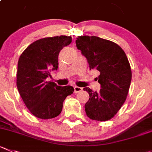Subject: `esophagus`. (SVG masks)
Segmentation results:
<instances>
[{
	"label": "esophagus",
	"instance_id": "34e87169",
	"mask_svg": "<svg viewBox=\"0 0 152 152\" xmlns=\"http://www.w3.org/2000/svg\"><path fill=\"white\" fill-rule=\"evenodd\" d=\"M82 90H83V88L79 87V86H74V92H75V93H77V92H81Z\"/></svg>",
	"mask_w": 152,
	"mask_h": 152
}]
</instances>
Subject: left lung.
Instances as JSON below:
<instances>
[{"label":"left lung","instance_id":"obj_1","mask_svg":"<svg viewBox=\"0 0 152 152\" xmlns=\"http://www.w3.org/2000/svg\"><path fill=\"white\" fill-rule=\"evenodd\" d=\"M75 42L89 69L100 72L97 77L99 92L83 88L89 95L85 104L86 115L92 120H110L122 107L129 91L132 74L128 57L120 46L100 37L81 36Z\"/></svg>","mask_w":152,"mask_h":152}]
</instances>
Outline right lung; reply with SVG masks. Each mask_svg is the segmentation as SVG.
I'll return each instance as SVG.
<instances>
[{
	"instance_id": "1",
	"label": "right lung",
	"mask_w": 152,
	"mask_h": 152,
	"mask_svg": "<svg viewBox=\"0 0 152 152\" xmlns=\"http://www.w3.org/2000/svg\"><path fill=\"white\" fill-rule=\"evenodd\" d=\"M72 40L67 36L41 39L30 44L20 56L17 88L27 109L37 118L57 117L66 97L73 93L72 86H60L46 80L50 71L58 69L60 51Z\"/></svg>"
}]
</instances>
